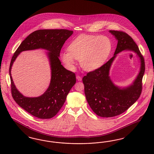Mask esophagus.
Listing matches in <instances>:
<instances>
[{
    "label": "esophagus",
    "instance_id": "1",
    "mask_svg": "<svg viewBox=\"0 0 154 154\" xmlns=\"http://www.w3.org/2000/svg\"><path fill=\"white\" fill-rule=\"evenodd\" d=\"M76 79L79 81L82 80V77H81V76H80V75H77L76 76Z\"/></svg>",
    "mask_w": 154,
    "mask_h": 154
}]
</instances>
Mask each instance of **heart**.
<instances>
[{"label": "heart", "mask_w": 154, "mask_h": 154, "mask_svg": "<svg viewBox=\"0 0 154 154\" xmlns=\"http://www.w3.org/2000/svg\"><path fill=\"white\" fill-rule=\"evenodd\" d=\"M69 51L62 52L60 57L67 68L73 69L75 59L80 60L81 67L93 71L104 63L110 55L112 43L106 36L81 35L69 45Z\"/></svg>", "instance_id": "obj_1"}]
</instances>
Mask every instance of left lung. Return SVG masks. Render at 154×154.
<instances>
[{
    "label": "left lung",
    "instance_id": "1",
    "mask_svg": "<svg viewBox=\"0 0 154 154\" xmlns=\"http://www.w3.org/2000/svg\"><path fill=\"white\" fill-rule=\"evenodd\" d=\"M118 40L114 57L99 69L90 72L82 78L87 100L92 110L99 117H112L124 112L139 98L142 91V80L145 72V62L137 44L126 33L109 30ZM125 49L136 53L141 62L140 73L134 84L121 89L109 79V70L116 54Z\"/></svg>",
    "mask_w": 154,
    "mask_h": 154
}]
</instances>
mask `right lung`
<instances>
[{
	"mask_svg": "<svg viewBox=\"0 0 154 154\" xmlns=\"http://www.w3.org/2000/svg\"><path fill=\"white\" fill-rule=\"evenodd\" d=\"M73 33L72 30L63 29L36 30L22 42L11 58L9 67L11 95L15 102L33 116L50 119L56 116L76 82L74 73L66 69L59 59L62 46ZM38 48L50 51L48 56L51 65L52 79L49 88L42 96L28 98L22 96L16 89L12 79L11 69L20 52Z\"/></svg>",
	"mask_w": 154,
	"mask_h": 154,
	"instance_id": "right-lung-1",
	"label": "right lung"
}]
</instances>
